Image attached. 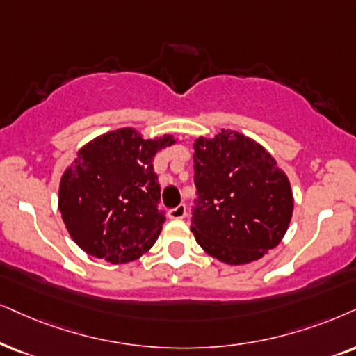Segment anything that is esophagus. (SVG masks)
<instances>
[{
	"mask_svg": "<svg viewBox=\"0 0 356 356\" xmlns=\"http://www.w3.org/2000/svg\"><path fill=\"white\" fill-rule=\"evenodd\" d=\"M168 215H169V218H172V220L184 218V217H186V205L181 204V205L174 207V209L169 210Z\"/></svg>",
	"mask_w": 356,
	"mask_h": 356,
	"instance_id": "1",
	"label": "esophagus"
}]
</instances>
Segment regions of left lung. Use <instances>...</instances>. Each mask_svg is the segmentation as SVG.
<instances>
[{
  "label": "left lung",
  "mask_w": 356,
  "mask_h": 356,
  "mask_svg": "<svg viewBox=\"0 0 356 356\" xmlns=\"http://www.w3.org/2000/svg\"><path fill=\"white\" fill-rule=\"evenodd\" d=\"M193 236L205 253L245 264L276 248L294 200L287 175L253 139L222 129L193 145Z\"/></svg>",
  "instance_id": "1"
}]
</instances>
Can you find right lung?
Instances as JSON below:
<instances>
[{
  "label": "right lung",
  "instance_id": "add662e5",
  "mask_svg": "<svg viewBox=\"0 0 356 356\" xmlns=\"http://www.w3.org/2000/svg\"><path fill=\"white\" fill-rule=\"evenodd\" d=\"M172 136L143 139L131 128L98 136L79 151L62 175L58 210L72 240L85 253L110 261L138 259L154 245L165 222L156 152Z\"/></svg>",
  "mask_w": 356,
  "mask_h": 356
}]
</instances>
